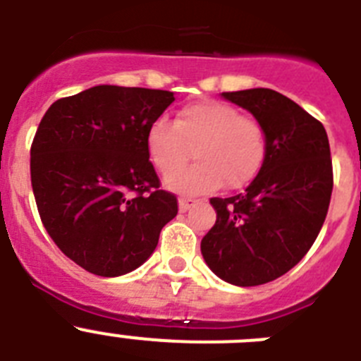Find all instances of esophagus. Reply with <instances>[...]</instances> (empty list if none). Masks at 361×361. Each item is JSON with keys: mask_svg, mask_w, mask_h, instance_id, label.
Listing matches in <instances>:
<instances>
[{"mask_svg": "<svg viewBox=\"0 0 361 361\" xmlns=\"http://www.w3.org/2000/svg\"><path fill=\"white\" fill-rule=\"evenodd\" d=\"M197 202H199V200L190 199V197H180V199H178V209H180V212H188V209L193 208Z\"/></svg>", "mask_w": 361, "mask_h": 361, "instance_id": "1", "label": "esophagus"}]
</instances>
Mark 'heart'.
I'll use <instances>...</instances> for the list:
<instances>
[{
    "label": "heart",
    "mask_w": 361,
    "mask_h": 361,
    "mask_svg": "<svg viewBox=\"0 0 361 361\" xmlns=\"http://www.w3.org/2000/svg\"><path fill=\"white\" fill-rule=\"evenodd\" d=\"M266 148L262 124L215 99L186 104L175 123L159 117L146 133L149 161L162 175L171 173L166 186L183 193H208L222 183L229 190L244 188L262 168ZM191 149L200 162L181 171Z\"/></svg>",
    "instance_id": "obj_1"
}]
</instances>
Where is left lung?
<instances>
[{"label":"left lung","instance_id":"1","mask_svg":"<svg viewBox=\"0 0 361 361\" xmlns=\"http://www.w3.org/2000/svg\"><path fill=\"white\" fill-rule=\"evenodd\" d=\"M266 130L267 148L253 183L213 197L216 222L200 242L219 279L251 288L286 275L317 240L333 193V161L324 124L269 88L222 92Z\"/></svg>","mask_w":361,"mask_h":361}]
</instances>
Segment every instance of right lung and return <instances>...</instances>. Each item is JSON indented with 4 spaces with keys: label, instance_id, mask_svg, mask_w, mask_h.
Segmentation results:
<instances>
[{
    "label": "right lung",
    "instance_id": "obj_1",
    "mask_svg": "<svg viewBox=\"0 0 361 361\" xmlns=\"http://www.w3.org/2000/svg\"><path fill=\"white\" fill-rule=\"evenodd\" d=\"M173 92L99 85L57 99L37 126L30 178L44 229L97 276L145 264L178 212L146 149L149 124Z\"/></svg>",
    "mask_w": 361,
    "mask_h": 361
}]
</instances>
